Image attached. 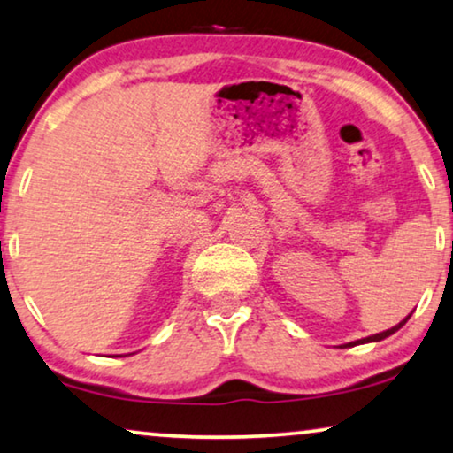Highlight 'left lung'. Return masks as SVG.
<instances>
[{
  "label": "left lung",
  "mask_w": 453,
  "mask_h": 453,
  "mask_svg": "<svg viewBox=\"0 0 453 453\" xmlns=\"http://www.w3.org/2000/svg\"><path fill=\"white\" fill-rule=\"evenodd\" d=\"M408 319H410V316H408ZM408 319H403L402 322H399V325H395V326H393V328H387V331H383V333H377V334H370V337L357 339V342H351V343H348V345H343V348H354V345H360V343H370V342H383L385 337H389V334H393V333H395V331H399V328H402L403 325H406Z\"/></svg>",
  "instance_id": "left-lung-1"
}]
</instances>
